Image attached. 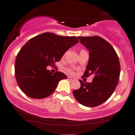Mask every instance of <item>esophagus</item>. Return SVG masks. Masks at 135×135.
<instances>
[{"instance_id":"obj_1","label":"esophagus","mask_w":135,"mask_h":135,"mask_svg":"<svg viewBox=\"0 0 135 135\" xmlns=\"http://www.w3.org/2000/svg\"><path fill=\"white\" fill-rule=\"evenodd\" d=\"M67 79L69 80H75V79L74 78V77H67Z\"/></svg>"}]
</instances>
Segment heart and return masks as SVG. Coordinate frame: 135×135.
I'll use <instances>...</instances> for the list:
<instances>
[{
    "label": "heart",
    "instance_id": "1",
    "mask_svg": "<svg viewBox=\"0 0 135 135\" xmlns=\"http://www.w3.org/2000/svg\"><path fill=\"white\" fill-rule=\"evenodd\" d=\"M66 72H67L69 74H74V72H73V70L71 69H70V68H68V69H66Z\"/></svg>",
    "mask_w": 135,
    "mask_h": 135
}]
</instances>
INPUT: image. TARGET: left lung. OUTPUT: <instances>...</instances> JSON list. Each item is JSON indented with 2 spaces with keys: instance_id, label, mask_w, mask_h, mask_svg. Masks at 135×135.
<instances>
[{
  "instance_id": "1",
  "label": "left lung",
  "mask_w": 135,
  "mask_h": 135,
  "mask_svg": "<svg viewBox=\"0 0 135 135\" xmlns=\"http://www.w3.org/2000/svg\"><path fill=\"white\" fill-rule=\"evenodd\" d=\"M80 43L89 51V59L83 76L93 75L91 83L79 80L80 88L73 91L80 104L93 107L104 103L115 90L120 66L112 45L99 36L78 37Z\"/></svg>"
}]
</instances>
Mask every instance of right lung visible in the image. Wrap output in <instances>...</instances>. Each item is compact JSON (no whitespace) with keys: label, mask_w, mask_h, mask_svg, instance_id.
Masks as SVG:
<instances>
[{"label":"right lung","mask_w":135,"mask_h":135,"mask_svg":"<svg viewBox=\"0 0 135 135\" xmlns=\"http://www.w3.org/2000/svg\"><path fill=\"white\" fill-rule=\"evenodd\" d=\"M78 42L77 37L49 32L30 38L20 49L15 61V77L21 90L32 98L50 96L60 80L67 77L58 71L51 72L47 66H55L65 52Z\"/></svg>","instance_id":"right-lung-1"}]
</instances>
